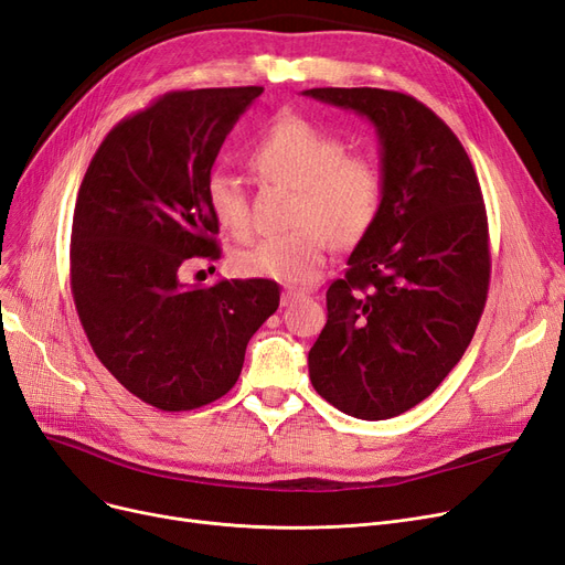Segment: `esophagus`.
Masks as SVG:
<instances>
[{
	"label": "esophagus",
	"instance_id": "1",
	"mask_svg": "<svg viewBox=\"0 0 565 565\" xmlns=\"http://www.w3.org/2000/svg\"><path fill=\"white\" fill-rule=\"evenodd\" d=\"M302 298H307L305 290H300V288H286L284 294H281V305L288 307V305H294V302H298Z\"/></svg>",
	"mask_w": 565,
	"mask_h": 565
}]
</instances>
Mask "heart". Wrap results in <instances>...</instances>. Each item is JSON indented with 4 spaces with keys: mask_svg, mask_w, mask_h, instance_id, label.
<instances>
[{
    "mask_svg": "<svg viewBox=\"0 0 565 565\" xmlns=\"http://www.w3.org/2000/svg\"><path fill=\"white\" fill-rule=\"evenodd\" d=\"M250 162L267 179L296 188L290 233L271 235L235 250L233 267L246 279L311 284L326 265L328 242L359 244L380 221L386 195L384 170L367 153H347L340 135L298 114H284L250 146ZM214 218L235 237L250 233L244 183L230 170L206 181Z\"/></svg>",
    "mask_w": 565,
    "mask_h": 565,
    "instance_id": "obj_1",
    "label": "heart"
}]
</instances>
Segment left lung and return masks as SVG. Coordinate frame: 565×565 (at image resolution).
I'll list each match as a JSON object with an SVG mask.
<instances>
[{
  "label": "left lung",
  "instance_id": "8db88e82",
  "mask_svg": "<svg viewBox=\"0 0 565 565\" xmlns=\"http://www.w3.org/2000/svg\"><path fill=\"white\" fill-rule=\"evenodd\" d=\"M305 95L374 122L386 181L380 221L328 286L309 380L349 416L391 419L443 384L482 319L491 279L484 195L463 143L416 97L382 88Z\"/></svg>",
  "mask_w": 565,
  "mask_h": 565
}]
</instances>
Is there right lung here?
Listing matches in <instances>:
<instances>
[{"label": "right lung", "instance_id": "add662e5", "mask_svg": "<svg viewBox=\"0 0 565 565\" xmlns=\"http://www.w3.org/2000/svg\"><path fill=\"white\" fill-rule=\"evenodd\" d=\"M260 93H164L114 125L78 188L70 279L81 326L102 365L162 412L198 409L233 388L248 340L279 307L271 279L179 281L191 258H221L206 181Z\"/></svg>", "mask_w": 565, "mask_h": 565}]
</instances>
